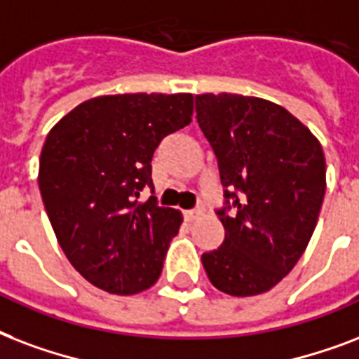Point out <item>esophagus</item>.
<instances>
[{
  "mask_svg": "<svg viewBox=\"0 0 359 359\" xmlns=\"http://www.w3.org/2000/svg\"><path fill=\"white\" fill-rule=\"evenodd\" d=\"M200 213H202L200 210H185L183 211V217H185V221H189V223H191V221H194V219L198 217Z\"/></svg>",
  "mask_w": 359,
  "mask_h": 359,
  "instance_id": "34e87169",
  "label": "esophagus"
}]
</instances>
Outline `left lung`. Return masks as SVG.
Segmentation results:
<instances>
[{
    "instance_id": "left-lung-1",
    "label": "left lung",
    "mask_w": 359,
    "mask_h": 359,
    "mask_svg": "<svg viewBox=\"0 0 359 359\" xmlns=\"http://www.w3.org/2000/svg\"><path fill=\"white\" fill-rule=\"evenodd\" d=\"M196 121L217 157L223 245L204 252L211 285L230 296L273 288L307 249L326 193L320 142L266 99L194 97Z\"/></svg>"
}]
</instances>
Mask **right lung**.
<instances>
[{
  "label": "right lung",
  "instance_id": "add662e5",
  "mask_svg": "<svg viewBox=\"0 0 359 359\" xmlns=\"http://www.w3.org/2000/svg\"><path fill=\"white\" fill-rule=\"evenodd\" d=\"M193 118L191 93H125L82 102L54 125L39 159V189L61 249L91 285L119 296L159 279L182 213L140 204L151 159Z\"/></svg>",
  "mask_w": 359,
  "mask_h": 359
}]
</instances>
